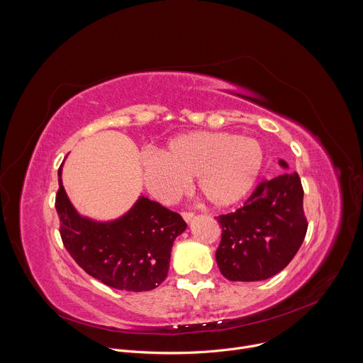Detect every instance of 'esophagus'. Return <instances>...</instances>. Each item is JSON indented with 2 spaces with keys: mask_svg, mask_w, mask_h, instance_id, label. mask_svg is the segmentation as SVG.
<instances>
[{
  "mask_svg": "<svg viewBox=\"0 0 363 363\" xmlns=\"http://www.w3.org/2000/svg\"><path fill=\"white\" fill-rule=\"evenodd\" d=\"M182 218L185 223H191L194 218V213H182Z\"/></svg>",
  "mask_w": 363,
  "mask_h": 363,
  "instance_id": "34e87169",
  "label": "esophagus"
}]
</instances>
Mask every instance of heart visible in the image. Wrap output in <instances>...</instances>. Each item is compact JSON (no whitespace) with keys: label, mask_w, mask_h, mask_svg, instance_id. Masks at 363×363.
<instances>
[{"label":"heart","mask_w":363,"mask_h":363,"mask_svg":"<svg viewBox=\"0 0 363 363\" xmlns=\"http://www.w3.org/2000/svg\"><path fill=\"white\" fill-rule=\"evenodd\" d=\"M264 164L258 140L227 132H189L171 139L161 153H143L142 178L161 202L175 201L195 178L198 191L218 208L241 201Z\"/></svg>","instance_id":"b5f03b06"}]
</instances>
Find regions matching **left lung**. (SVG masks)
<instances>
[{
    "label": "left lung",
    "mask_w": 363,
    "mask_h": 363,
    "mask_svg": "<svg viewBox=\"0 0 363 363\" xmlns=\"http://www.w3.org/2000/svg\"><path fill=\"white\" fill-rule=\"evenodd\" d=\"M279 165L289 169L283 160ZM217 220L223 234L216 258L223 276L231 281L273 277L293 260L307 231L298 175L283 172L262 182L244 206Z\"/></svg>",
    "instance_id": "left-lung-1"
}]
</instances>
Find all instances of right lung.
Here are the masks:
<instances>
[{
    "label": "right lung",
    "mask_w": 363,
    "mask_h": 363,
    "mask_svg": "<svg viewBox=\"0 0 363 363\" xmlns=\"http://www.w3.org/2000/svg\"><path fill=\"white\" fill-rule=\"evenodd\" d=\"M62 175L63 164L56 210L63 244L74 262L91 277L118 290L158 287L168 276L174 241L186 228L182 217L143 195L115 220L82 216L63 186Z\"/></svg>",
    "instance_id": "obj_1"
}]
</instances>
